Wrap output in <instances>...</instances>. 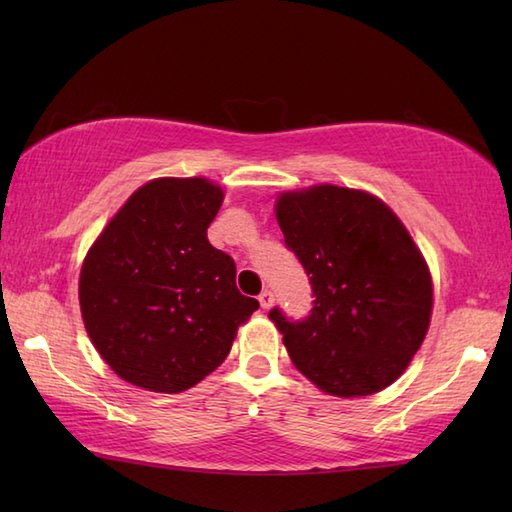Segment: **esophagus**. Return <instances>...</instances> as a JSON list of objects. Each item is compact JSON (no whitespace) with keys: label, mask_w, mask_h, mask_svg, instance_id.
Here are the masks:
<instances>
[{"label":"esophagus","mask_w":512,"mask_h":512,"mask_svg":"<svg viewBox=\"0 0 512 512\" xmlns=\"http://www.w3.org/2000/svg\"><path fill=\"white\" fill-rule=\"evenodd\" d=\"M275 301V295L270 290H262V295H259V306H262L264 310H268L270 306H273Z\"/></svg>","instance_id":"obj_1"}]
</instances>
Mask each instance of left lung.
I'll return each instance as SVG.
<instances>
[{
    "label": "left lung",
    "instance_id": "left-lung-1",
    "mask_svg": "<svg viewBox=\"0 0 512 512\" xmlns=\"http://www.w3.org/2000/svg\"><path fill=\"white\" fill-rule=\"evenodd\" d=\"M277 222L312 286V310L268 312L292 363L319 389L356 398L405 372L427 336L429 268L389 206L365 191L319 184L281 193Z\"/></svg>",
    "mask_w": 512,
    "mask_h": 512
}]
</instances>
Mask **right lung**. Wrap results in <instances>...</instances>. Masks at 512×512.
Masks as SVG:
<instances>
[{
    "mask_svg": "<svg viewBox=\"0 0 512 512\" xmlns=\"http://www.w3.org/2000/svg\"><path fill=\"white\" fill-rule=\"evenodd\" d=\"M224 200L204 178H158L132 193L85 257L79 301L103 361L160 394L198 385L259 308L206 228Z\"/></svg>",
    "mask_w": 512,
    "mask_h": 512,
    "instance_id": "1",
    "label": "right lung"
}]
</instances>
